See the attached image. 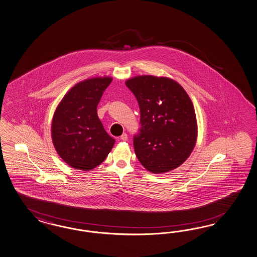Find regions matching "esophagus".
Instances as JSON below:
<instances>
[{
    "label": "esophagus",
    "instance_id": "esophagus-1",
    "mask_svg": "<svg viewBox=\"0 0 257 257\" xmlns=\"http://www.w3.org/2000/svg\"><path fill=\"white\" fill-rule=\"evenodd\" d=\"M120 140H123V141H126V140H128V136H127V134H122L121 135V137H120Z\"/></svg>",
    "mask_w": 257,
    "mask_h": 257
}]
</instances>
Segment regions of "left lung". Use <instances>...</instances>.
<instances>
[{
  "mask_svg": "<svg viewBox=\"0 0 257 257\" xmlns=\"http://www.w3.org/2000/svg\"><path fill=\"white\" fill-rule=\"evenodd\" d=\"M125 85L140 109V134L134 138L136 155L153 173L178 168L192 153L197 140L194 106L186 90L168 77L141 75Z\"/></svg>",
  "mask_w": 257,
  "mask_h": 257,
  "instance_id": "left-lung-1",
  "label": "left lung"
}]
</instances>
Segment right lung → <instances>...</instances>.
Returning <instances> with one entry per match:
<instances>
[{"label":"right lung","mask_w":257,"mask_h":257,"mask_svg":"<svg viewBox=\"0 0 257 257\" xmlns=\"http://www.w3.org/2000/svg\"><path fill=\"white\" fill-rule=\"evenodd\" d=\"M111 77L79 82L63 97L52 120L57 154L71 168L91 171L102 163L115 144L97 114V105Z\"/></svg>","instance_id":"right-lung-1"}]
</instances>
